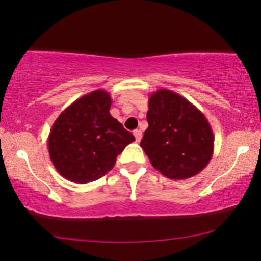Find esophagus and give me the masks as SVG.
Wrapping results in <instances>:
<instances>
[{
    "label": "esophagus",
    "mask_w": 261,
    "mask_h": 261,
    "mask_svg": "<svg viewBox=\"0 0 261 261\" xmlns=\"http://www.w3.org/2000/svg\"><path fill=\"white\" fill-rule=\"evenodd\" d=\"M134 135H135V138H136V142H140L141 138H142V131L141 130H135Z\"/></svg>",
    "instance_id": "34e87169"
}]
</instances>
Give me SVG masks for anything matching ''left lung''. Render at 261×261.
I'll use <instances>...</instances> for the list:
<instances>
[{
  "label": "left lung",
  "mask_w": 261,
  "mask_h": 261,
  "mask_svg": "<svg viewBox=\"0 0 261 261\" xmlns=\"http://www.w3.org/2000/svg\"><path fill=\"white\" fill-rule=\"evenodd\" d=\"M148 108L141 147L154 169L170 179L196 176L208 165L214 149L212 127L202 112L167 89L154 91Z\"/></svg>",
  "instance_id": "8db88e82"
}]
</instances>
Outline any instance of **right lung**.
Instances as JSON below:
<instances>
[{
	"instance_id": "1",
	"label": "right lung",
	"mask_w": 261,
	"mask_h": 261,
	"mask_svg": "<svg viewBox=\"0 0 261 261\" xmlns=\"http://www.w3.org/2000/svg\"><path fill=\"white\" fill-rule=\"evenodd\" d=\"M111 95L91 91L61 112L48 137L49 156L59 173L71 182H94L114 167L117 156L134 135L110 113Z\"/></svg>"
}]
</instances>
